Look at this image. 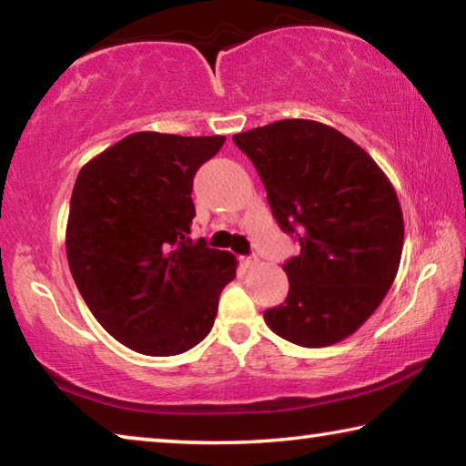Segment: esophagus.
Segmentation results:
<instances>
[{
  "mask_svg": "<svg viewBox=\"0 0 466 466\" xmlns=\"http://www.w3.org/2000/svg\"><path fill=\"white\" fill-rule=\"evenodd\" d=\"M242 263L247 267H255L258 263V258L257 257H242Z\"/></svg>",
  "mask_w": 466,
  "mask_h": 466,
  "instance_id": "34e87169",
  "label": "esophagus"
}]
</instances>
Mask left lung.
Masks as SVG:
<instances>
[{
  "instance_id": "8db88e82",
  "label": "left lung",
  "mask_w": 466,
  "mask_h": 466,
  "mask_svg": "<svg viewBox=\"0 0 466 466\" xmlns=\"http://www.w3.org/2000/svg\"><path fill=\"white\" fill-rule=\"evenodd\" d=\"M232 139L255 164L279 228L299 242L283 265L286 302L265 310V322L302 347L356 333L390 289L403 252L390 180L356 141L317 121L286 119Z\"/></svg>"
}]
</instances>
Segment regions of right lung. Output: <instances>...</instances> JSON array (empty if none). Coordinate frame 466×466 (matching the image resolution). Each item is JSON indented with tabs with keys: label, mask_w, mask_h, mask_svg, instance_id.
I'll return each instance as SVG.
<instances>
[{
	"label": "right lung",
	"mask_w": 466,
	"mask_h": 466,
	"mask_svg": "<svg viewBox=\"0 0 466 466\" xmlns=\"http://www.w3.org/2000/svg\"><path fill=\"white\" fill-rule=\"evenodd\" d=\"M224 136L139 131L86 164L76 178L67 261L106 333L144 356H178L214 327L236 278L232 252L191 240L195 172Z\"/></svg>",
	"instance_id": "add662e5"
}]
</instances>
